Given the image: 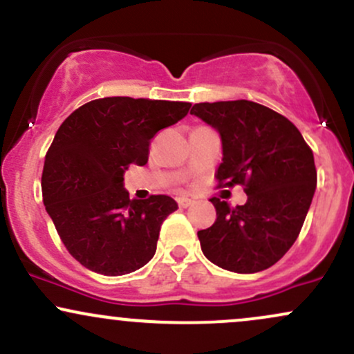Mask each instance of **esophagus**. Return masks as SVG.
<instances>
[{
  "label": "esophagus",
  "mask_w": 354,
  "mask_h": 354,
  "mask_svg": "<svg viewBox=\"0 0 354 354\" xmlns=\"http://www.w3.org/2000/svg\"><path fill=\"white\" fill-rule=\"evenodd\" d=\"M193 200H191V198H185V196H181V198H178V205H180V208H188V206H191L193 205Z\"/></svg>",
  "instance_id": "obj_1"
}]
</instances>
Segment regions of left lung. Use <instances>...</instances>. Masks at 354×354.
Instances as JSON below:
<instances>
[{
  "mask_svg": "<svg viewBox=\"0 0 354 354\" xmlns=\"http://www.w3.org/2000/svg\"><path fill=\"white\" fill-rule=\"evenodd\" d=\"M191 115L221 136L219 186H246L248 201L231 208L211 198L216 221L198 231L211 263L233 273H258L293 246L316 189L313 151L290 120L248 100L198 103Z\"/></svg>",
  "mask_w": 354,
  "mask_h": 354,
  "instance_id": "1",
  "label": "left lung"
}]
</instances>
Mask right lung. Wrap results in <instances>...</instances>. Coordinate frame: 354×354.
I'll list each match as a JSON object with an SVG mask.
<instances>
[{
    "instance_id": "obj_1",
    "label": "right lung",
    "mask_w": 354,
    "mask_h": 354,
    "mask_svg": "<svg viewBox=\"0 0 354 354\" xmlns=\"http://www.w3.org/2000/svg\"><path fill=\"white\" fill-rule=\"evenodd\" d=\"M191 103L111 96L73 111L44 158L43 201L76 261L104 276L143 268L161 223L178 209L166 194L129 200L124 171L148 163L149 141L188 115Z\"/></svg>"
}]
</instances>
